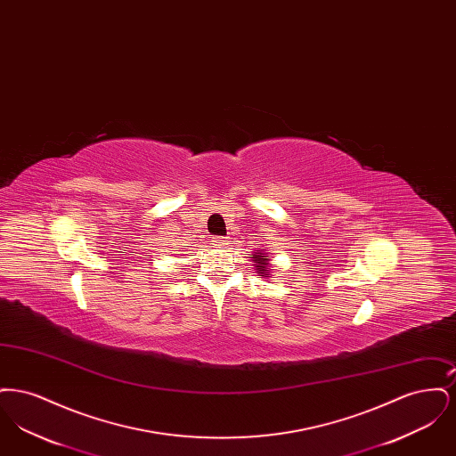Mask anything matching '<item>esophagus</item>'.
Listing matches in <instances>:
<instances>
[{
	"label": "esophagus",
	"mask_w": 456,
	"mask_h": 456,
	"mask_svg": "<svg viewBox=\"0 0 456 456\" xmlns=\"http://www.w3.org/2000/svg\"><path fill=\"white\" fill-rule=\"evenodd\" d=\"M214 242L218 248H227L231 244V238H214Z\"/></svg>",
	"instance_id": "34e87169"
}]
</instances>
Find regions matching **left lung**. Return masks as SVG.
Segmentation results:
<instances>
[{
    "label": "left lung",
    "instance_id": "left-lung-1",
    "mask_svg": "<svg viewBox=\"0 0 456 456\" xmlns=\"http://www.w3.org/2000/svg\"><path fill=\"white\" fill-rule=\"evenodd\" d=\"M249 258L255 263L256 272L261 273V277L270 275V270H268V266H270V256H268V255H265V253H255V255H251Z\"/></svg>",
    "mask_w": 456,
    "mask_h": 456
}]
</instances>
